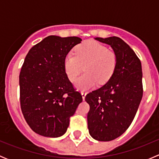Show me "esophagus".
<instances>
[{"label": "esophagus", "mask_w": 159, "mask_h": 159, "mask_svg": "<svg viewBox=\"0 0 159 159\" xmlns=\"http://www.w3.org/2000/svg\"><path fill=\"white\" fill-rule=\"evenodd\" d=\"M86 94H87V93H86V92H81V96H82L83 100H84V99H85Z\"/></svg>", "instance_id": "34e87169"}]
</instances>
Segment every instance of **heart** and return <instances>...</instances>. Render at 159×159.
<instances>
[{"label": "heart", "instance_id": "obj_1", "mask_svg": "<svg viewBox=\"0 0 159 159\" xmlns=\"http://www.w3.org/2000/svg\"><path fill=\"white\" fill-rule=\"evenodd\" d=\"M117 55L106 46L94 41H88L75 48V55L68 54L64 68L70 82H75L84 67V75L76 83L81 91L105 84L113 75L117 65Z\"/></svg>", "mask_w": 159, "mask_h": 159}]
</instances>
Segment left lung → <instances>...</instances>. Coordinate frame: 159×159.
<instances>
[{"mask_svg":"<svg viewBox=\"0 0 159 159\" xmlns=\"http://www.w3.org/2000/svg\"><path fill=\"white\" fill-rule=\"evenodd\" d=\"M94 39L109 44L118 59L108 82L85 96L90 105L89 134L95 140L109 142L129 129L135 116L143 94L142 64L134 51L120 38Z\"/></svg>","mask_w":159,"mask_h":159,"instance_id":"8db88e82","label":"left lung"}]
</instances>
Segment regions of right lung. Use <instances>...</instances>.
I'll return each mask as SVG.
<instances>
[{
	"label": "right lung",
	"mask_w": 159,
	"mask_h": 159,
	"mask_svg": "<svg viewBox=\"0 0 159 159\" xmlns=\"http://www.w3.org/2000/svg\"><path fill=\"white\" fill-rule=\"evenodd\" d=\"M78 37L51 35L30 49L19 75L20 108L30 128L44 137L63 135L82 102L64 68Z\"/></svg>",
	"instance_id": "add662e5"
}]
</instances>
